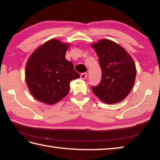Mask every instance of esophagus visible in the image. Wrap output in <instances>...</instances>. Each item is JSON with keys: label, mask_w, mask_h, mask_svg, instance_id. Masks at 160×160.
<instances>
[{"label": "esophagus", "mask_w": 160, "mask_h": 160, "mask_svg": "<svg viewBox=\"0 0 160 160\" xmlns=\"http://www.w3.org/2000/svg\"><path fill=\"white\" fill-rule=\"evenodd\" d=\"M87 76H88V73H87V72H82V73L80 74L81 79H85Z\"/></svg>", "instance_id": "obj_1"}]
</instances>
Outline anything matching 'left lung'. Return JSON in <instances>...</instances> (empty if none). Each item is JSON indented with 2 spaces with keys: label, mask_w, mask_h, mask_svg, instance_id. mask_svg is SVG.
I'll return each instance as SVG.
<instances>
[{
  "label": "left lung",
  "mask_w": 160,
  "mask_h": 160,
  "mask_svg": "<svg viewBox=\"0 0 160 160\" xmlns=\"http://www.w3.org/2000/svg\"><path fill=\"white\" fill-rule=\"evenodd\" d=\"M99 57L101 82L92 87L93 93L107 104L120 102L133 87L136 68L130 54L116 42L102 39L92 44Z\"/></svg>",
  "instance_id": "obj_1"
}]
</instances>
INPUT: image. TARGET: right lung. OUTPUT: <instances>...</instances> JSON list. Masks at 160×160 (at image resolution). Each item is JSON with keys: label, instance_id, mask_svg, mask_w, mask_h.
<instances>
[{"label": "right lung", "instance_id": "right-lung-1", "mask_svg": "<svg viewBox=\"0 0 160 160\" xmlns=\"http://www.w3.org/2000/svg\"><path fill=\"white\" fill-rule=\"evenodd\" d=\"M69 44L56 39L48 40L29 56L25 68V80L38 101L54 104L68 93L70 82L80 78L72 62L65 55Z\"/></svg>", "mask_w": 160, "mask_h": 160}]
</instances>
